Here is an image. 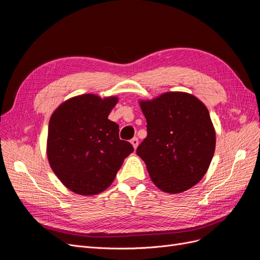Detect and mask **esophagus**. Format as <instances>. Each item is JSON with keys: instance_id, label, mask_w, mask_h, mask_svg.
I'll use <instances>...</instances> for the list:
<instances>
[{"instance_id": "34e87169", "label": "esophagus", "mask_w": 260, "mask_h": 260, "mask_svg": "<svg viewBox=\"0 0 260 260\" xmlns=\"http://www.w3.org/2000/svg\"><path fill=\"white\" fill-rule=\"evenodd\" d=\"M131 144H132L133 148L137 149V147H138V145H139V140H138V138H133V139L131 140Z\"/></svg>"}]
</instances>
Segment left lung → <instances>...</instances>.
I'll return each mask as SVG.
<instances>
[{"instance_id": "1", "label": "left lung", "mask_w": 260, "mask_h": 260, "mask_svg": "<svg viewBox=\"0 0 260 260\" xmlns=\"http://www.w3.org/2000/svg\"><path fill=\"white\" fill-rule=\"evenodd\" d=\"M147 137L137 148L159 190L177 194L205 176L216 147V132L202 101L185 92H166L140 101Z\"/></svg>"}]
</instances>
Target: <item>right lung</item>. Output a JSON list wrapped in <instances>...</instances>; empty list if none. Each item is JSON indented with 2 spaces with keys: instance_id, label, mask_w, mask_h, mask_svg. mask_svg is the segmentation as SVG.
I'll use <instances>...</instances> for the list:
<instances>
[{
  "instance_id": "right-lung-1",
  "label": "right lung",
  "mask_w": 260,
  "mask_h": 260,
  "mask_svg": "<svg viewBox=\"0 0 260 260\" xmlns=\"http://www.w3.org/2000/svg\"><path fill=\"white\" fill-rule=\"evenodd\" d=\"M117 96L82 94L61 103L49 122L46 154L54 174L70 191L100 194L113 183L133 146L119 139V125L108 119Z\"/></svg>"
}]
</instances>
